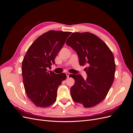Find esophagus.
<instances>
[{
	"mask_svg": "<svg viewBox=\"0 0 133 133\" xmlns=\"http://www.w3.org/2000/svg\"><path fill=\"white\" fill-rule=\"evenodd\" d=\"M66 77L67 78H69L70 75V74L69 73H68V72H66Z\"/></svg>",
	"mask_w": 133,
	"mask_h": 133,
	"instance_id": "34e87169",
	"label": "esophagus"
}]
</instances>
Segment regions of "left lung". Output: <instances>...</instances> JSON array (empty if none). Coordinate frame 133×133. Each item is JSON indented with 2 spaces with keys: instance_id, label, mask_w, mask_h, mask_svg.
<instances>
[{
  "instance_id": "8db88e82",
  "label": "left lung",
  "mask_w": 133,
  "mask_h": 133,
  "mask_svg": "<svg viewBox=\"0 0 133 133\" xmlns=\"http://www.w3.org/2000/svg\"><path fill=\"white\" fill-rule=\"evenodd\" d=\"M66 44L77 53L80 65L88 64V77L71 74L75 83L70 89L71 98L85 108L94 107L105 99L114 81V55L101 39L89 32L73 33Z\"/></svg>"
}]
</instances>
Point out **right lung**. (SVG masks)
I'll list each match as a JSON object with an SVG mask.
<instances>
[{
	"instance_id": "add662e5",
	"label": "right lung",
	"mask_w": 133,
	"mask_h": 133,
	"mask_svg": "<svg viewBox=\"0 0 133 133\" xmlns=\"http://www.w3.org/2000/svg\"><path fill=\"white\" fill-rule=\"evenodd\" d=\"M71 32L50 30L32 43L22 62L24 87L28 97L38 107L45 108L57 99V89L65 73L47 71Z\"/></svg>"
}]
</instances>
